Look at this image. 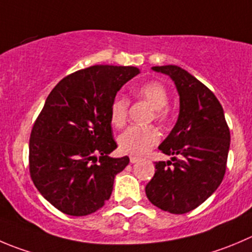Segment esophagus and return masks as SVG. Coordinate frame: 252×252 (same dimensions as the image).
I'll return each instance as SVG.
<instances>
[{"mask_svg":"<svg viewBox=\"0 0 252 252\" xmlns=\"http://www.w3.org/2000/svg\"><path fill=\"white\" fill-rule=\"evenodd\" d=\"M140 159H141V157H138V156H131L130 157L131 163H136V162H138Z\"/></svg>","mask_w":252,"mask_h":252,"instance_id":"34e87169","label":"esophagus"}]
</instances>
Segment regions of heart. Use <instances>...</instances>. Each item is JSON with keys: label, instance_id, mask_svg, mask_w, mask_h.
<instances>
[{"label": "heart", "instance_id": "1", "mask_svg": "<svg viewBox=\"0 0 252 252\" xmlns=\"http://www.w3.org/2000/svg\"><path fill=\"white\" fill-rule=\"evenodd\" d=\"M135 95L152 107L150 120L164 122L168 119V92L159 81H147L136 88ZM130 102L125 97L117 96L110 106V121L116 128L126 124ZM160 133L155 126H130L119 136V146L122 152L143 155L159 142Z\"/></svg>", "mask_w": 252, "mask_h": 252}]
</instances>
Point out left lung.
<instances>
[{
    "instance_id": "1",
    "label": "left lung",
    "mask_w": 252,
    "mask_h": 252,
    "mask_svg": "<svg viewBox=\"0 0 252 252\" xmlns=\"http://www.w3.org/2000/svg\"><path fill=\"white\" fill-rule=\"evenodd\" d=\"M177 86L181 101L178 121L159 145L173 156L158 160L146 195L153 205L172 214H186L214 193L226 171L230 130L221 104L210 89L177 65L153 66Z\"/></svg>"
}]
</instances>
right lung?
I'll return each instance as SVG.
<instances>
[{"instance_id":"add662e5","label":"right lung","mask_w":252,"mask_h":252,"mask_svg":"<svg viewBox=\"0 0 252 252\" xmlns=\"http://www.w3.org/2000/svg\"><path fill=\"white\" fill-rule=\"evenodd\" d=\"M136 66L94 65L69 74L48 95L32 127L30 173L35 188L62 213L84 217L110 199L114 179L130 162L117 148L110 106Z\"/></svg>"}]
</instances>
